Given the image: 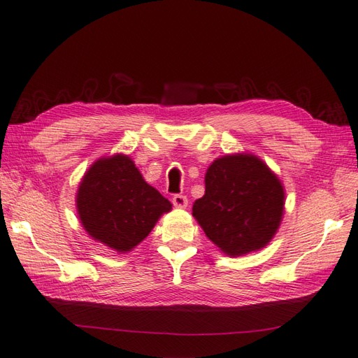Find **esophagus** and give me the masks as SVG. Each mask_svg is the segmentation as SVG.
Here are the masks:
<instances>
[{
	"instance_id": "34e87169",
	"label": "esophagus",
	"mask_w": 358,
	"mask_h": 358,
	"mask_svg": "<svg viewBox=\"0 0 358 358\" xmlns=\"http://www.w3.org/2000/svg\"><path fill=\"white\" fill-rule=\"evenodd\" d=\"M172 203L175 208H186L187 206V196L181 194H175L172 196Z\"/></svg>"
}]
</instances>
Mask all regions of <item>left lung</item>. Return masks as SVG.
<instances>
[{"label": "left lung", "instance_id": "1", "mask_svg": "<svg viewBox=\"0 0 358 358\" xmlns=\"http://www.w3.org/2000/svg\"><path fill=\"white\" fill-rule=\"evenodd\" d=\"M204 185L206 191L195 200L192 215L226 255L254 252L273 238L283 217L285 189L260 158L252 154L217 158Z\"/></svg>", "mask_w": 358, "mask_h": 358}]
</instances>
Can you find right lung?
<instances>
[{
  "instance_id": "1",
  "label": "right lung",
  "mask_w": 358,
  "mask_h": 358,
  "mask_svg": "<svg viewBox=\"0 0 358 358\" xmlns=\"http://www.w3.org/2000/svg\"><path fill=\"white\" fill-rule=\"evenodd\" d=\"M171 209V201L148 185L131 157L123 154L96 159L77 194L83 227L117 252H129L140 245Z\"/></svg>"
}]
</instances>
